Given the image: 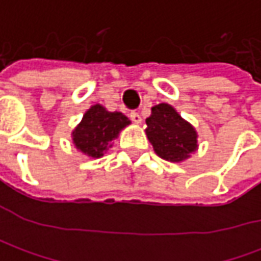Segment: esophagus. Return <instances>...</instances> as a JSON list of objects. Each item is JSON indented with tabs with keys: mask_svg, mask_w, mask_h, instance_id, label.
Masks as SVG:
<instances>
[{
	"mask_svg": "<svg viewBox=\"0 0 261 261\" xmlns=\"http://www.w3.org/2000/svg\"><path fill=\"white\" fill-rule=\"evenodd\" d=\"M130 119H132V122L136 123V125H141L142 123V117H141V115L138 112H132L130 113Z\"/></svg>",
	"mask_w": 261,
	"mask_h": 261,
	"instance_id": "esophagus-1",
	"label": "esophagus"
}]
</instances>
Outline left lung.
Returning a JSON list of instances; mask_svg holds the SVG:
<instances>
[{
	"instance_id": "obj_1",
	"label": "left lung",
	"mask_w": 261,
	"mask_h": 261,
	"mask_svg": "<svg viewBox=\"0 0 261 261\" xmlns=\"http://www.w3.org/2000/svg\"><path fill=\"white\" fill-rule=\"evenodd\" d=\"M145 134L158 156L181 163L197 149V132L173 106L161 103L151 109L146 117Z\"/></svg>"
}]
</instances>
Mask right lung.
Instances as JSON below:
<instances>
[{"label":"right lung","mask_w":261,"mask_h":261,"mask_svg":"<svg viewBox=\"0 0 261 261\" xmlns=\"http://www.w3.org/2000/svg\"><path fill=\"white\" fill-rule=\"evenodd\" d=\"M130 120L120 112H109L101 105L91 106L72 130V142L90 158H101L112 148V141Z\"/></svg>","instance_id":"1"}]
</instances>
